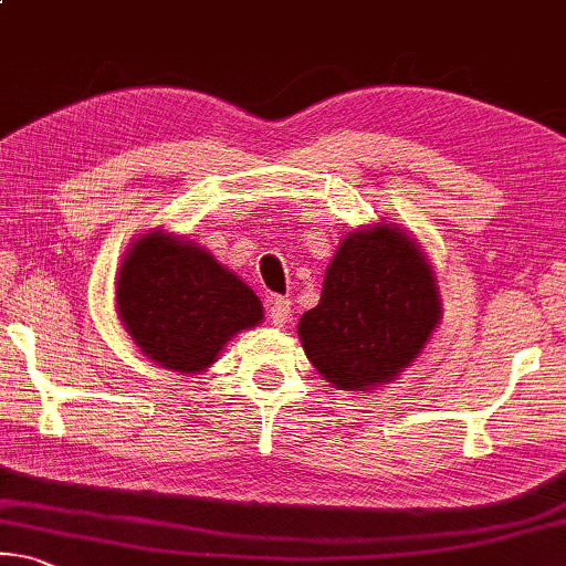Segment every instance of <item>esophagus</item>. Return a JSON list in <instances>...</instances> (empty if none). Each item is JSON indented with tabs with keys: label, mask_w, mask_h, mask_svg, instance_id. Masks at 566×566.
Listing matches in <instances>:
<instances>
[{
	"label": "esophagus",
	"mask_w": 566,
	"mask_h": 566,
	"mask_svg": "<svg viewBox=\"0 0 566 566\" xmlns=\"http://www.w3.org/2000/svg\"><path fill=\"white\" fill-rule=\"evenodd\" d=\"M290 317H292V304H290V300H284V297H276V294H272V297H269V319L274 322V325H286V322H290Z\"/></svg>",
	"instance_id": "34e87169"
}]
</instances>
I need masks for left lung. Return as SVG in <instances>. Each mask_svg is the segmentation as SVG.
<instances>
[{"instance_id": "8db88e82", "label": "left lung", "mask_w": 566, "mask_h": 566, "mask_svg": "<svg viewBox=\"0 0 566 566\" xmlns=\"http://www.w3.org/2000/svg\"><path fill=\"white\" fill-rule=\"evenodd\" d=\"M438 322L441 294L426 251L396 223H375L343 239L297 332L332 388L373 390L416 360Z\"/></svg>"}]
</instances>
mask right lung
I'll list each match as a JSON object with an SVG mask.
<instances>
[{"mask_svg":"<svg viewBox=\"0 0 566 566\" xmlns=\"http://www.w3.org/2000/svg\"><path fill=\"white\" fill-rule=\"evenodd\" d=\"M115 304L148 360L188 375L203 373L237 332L264 319L251 286L193 241L160 229L123 256Z\"/></svg>","mask_w":566,"mask_h":566,"instance_id":"right-lung-1","label":"right lung"}]
</instances>
